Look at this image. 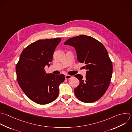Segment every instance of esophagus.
Returning a JSON list of instances; mask_svg holds the SVG:
<instances>
[{
  "label": "esophagus",
  "mask_w": 132,
  "mask_h": 132,
  "mask_svg": "<svg viewBox=\"0 0 132 132\" xmlns=\"http://www.w3.org/2000/svg\"><path fill=\"white\" fill-rule=\"evenodd\" d=\"M72 77H73L72 76L68 74V75H65V79H69L72 78Z\"/></svg>",
  "instance_id": "34e87169"
}]
</instances>
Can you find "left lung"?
<instances>
[{"instance_id":"obj_1","label":"left lung","mask_w":132,"mask_h":132,"mask_svg":"<svg viewBox=\"0 0 132 132\" xmlns=\"http://www.w3.org/2000/svg\"><path fill=\"white\" fill-rule=\"evenodd\" d=\"M65 45L73 46L78 61L84 63L87 70L86 77L80 74L75 77L79 84L74 89L76 97L84 103L99 100L109 86L112 73V64L105 46L95 39L80 35L67 40Z\"/></svg>"}]
</instances>
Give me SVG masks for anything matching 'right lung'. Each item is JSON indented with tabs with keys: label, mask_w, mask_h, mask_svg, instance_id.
Masks as SVG:
<instances>
[{
	"label": "right lung",
	"mask_w": 132,
	"mask_h": 132,
	"mask_svg": "<svg viewBox=\"0 0 132 132\" xmlns=\"http://www.w3.org/2000/svg\"><path fill=\"white\" fill-rule=\"evenodd\" d=\"M61 38L39 40L27 46L22 52L16 65L18 84L33 102L41 105L55 100L59 95V86L65 80L63 74L46 73L56 47Z\"/></svg>",
	"instance_id": "right-lung-1"
}]
</instances>
